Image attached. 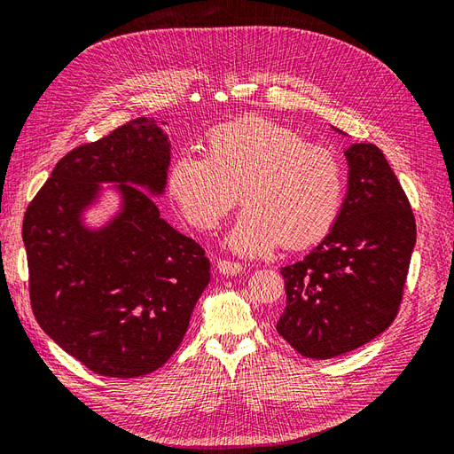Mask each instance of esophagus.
Returning a JSON list of instances; mask_svg holds the SVG:
<instances>
[{
  "mask_svg": "<svg viewBox=\"0 0 454 454\" xmlns=\"http://www.w3.org/2000/svg\"><path fill=\"white\" fill-rule=\"evenodd\" d=\"M217 270L222 274H231V277H235V274H240L244 270V267L240 263H235V261H227V259H219L215 263Z\"/></svg>",
  "mask_w": 454,
  "mask_h": 454,
  "instance_id": "obj_1",
  "label": "esophagus"
}]
</instances>
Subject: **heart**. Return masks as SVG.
I'll return each instance as SVG.
<instances>
[{
    "label": "heart",
    "instance_id": "heart-1",
    "mask_svg": "<svg viewBox=\"0 0 454 454\" xmlns=\"http://www.w3.org/2000/svg\"><path fill=\"white\" fill-rule=\"evenodd\" d=\"M345 187V167L333 149L265 117L214 129L204 157L177 155L167 174L170 199L200 231L222 225L242 193L248 208L229 231L227 246L248 257L280 244L305 250L325 239L339 222Z\"/></svg>",
    "mask_w": 454,
    "mask_h": 454
}]
</instances>
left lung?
<instances>
[{"label":"left lung","instance_id":"8db88e82","mask_svg":"<svg viewBox=\"0 0 454 454\" xmlns=\"http://www.w3.org/2000/svg\"><path fill=\"white\" fill-rule=\"evenodd\" d=\"M345 155L348 189L337 225L280 270L286 309L277 332L314 360L360 348L394 322L417 242L413 210L382 151L352 144Z\"/></svg>","mask_w":454,"mask_h":454}]
</instances>
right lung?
<instances>
[{
    "label": "right lung",
    "mask_w": 454,
    "mask_h": 454,
    "mask_svg": "<svg viewBox=\"0 0 454 454\" xmlns=\"http://www.w3.org/2000/svg\"><path fill=\"white\" fill-rule=\"evenodd\" d=\"M168 164V136L138 117L62 157L24 214L35 320L98 375L134 379L167 364L210 282L204 250L146 195L164 193ZM102 183L116 185L121 210L89 230L82 212Z\"/></svg>",
    "instance_id": "add662e5"
}]
</instances>
